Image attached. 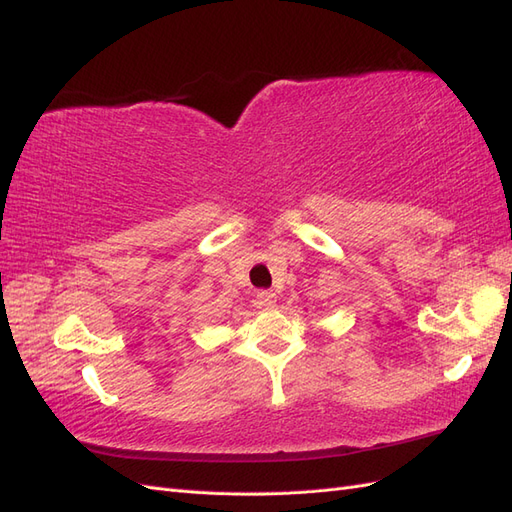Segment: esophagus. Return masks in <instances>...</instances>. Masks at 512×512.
Returning a JSON list of instances; mask_svg holds the SVG:
<instances>
[{
	"label": "esophagus",
	"instance_id": "esophagus-1",
	"mask_svg": "<svg viewBox=\"0 0 512 512\" xmlns=\"http://www.w3.org/2000/svg\"><path fill=\"white\" fill-rule=\"evenodd\" d=\"M275 303H277V297H275L273 290H260V292H256V299H254L256 307L271 309V307H275Z\"/></svg>",
	"mask_w": 512,
	"mask_h": 512
}]
</instances>
